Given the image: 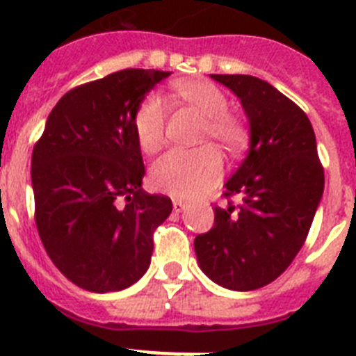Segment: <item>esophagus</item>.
Listing matches in <instances>:
<instances>
[{"mask_svg": "<svg viewBox=\"0 0 356 356\" xmlns=\"http://www.w3.org/2000/svg\"><path fill=\"white\" fill-rule=\"evenodd\" d=\"M185 209H187V203H185V201H181V200H175V201H172V210H175L176 213L184 212Z\"/></svg>", "mask_w": 356, "mask_h": 356, "instance_id": "esophagus-1", "label": "esophagus"}]
</instances>
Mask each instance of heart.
I'll return each mask as SVG.
<instances>
[{"label":"heart","instance_id":"1","mask_svg":"<svg viewBox=\"0 0 356 356\" xmlns=\"http://www.w3.org/2000/svg\"><path fill=\"white\" fill-rule=\"evenodd\" d=\"M175 90L181 102L205 118L203 137H210L229 151L241 149L248 140L246 127L228 112V97L210 81H180ZM168 106L163 97L151 92L137 106L134 130L140 149L153 153L163 140ZM222 175L221 156L212 146L197 149H171L151 168L153 187L169 196L191 200L212 188Z\"/></svg>","mask_w":356,"mask_h":356}]
</instances>
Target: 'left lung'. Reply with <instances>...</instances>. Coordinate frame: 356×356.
Masks as SVG:
<instances>
[{
    "label": "left lung",
    "mask_w": 356,
    "mask_h": 356,
    "mask_svg": "<svg viewBox=\"0 0 356 356\" xmlns=\"http://www.w3.org/2000/svg\"><path fill=\"white\" fill-rule=\"evenodd\" d=\"M241 99L250 149L225 184L238 196L213 209V228L194 238L197 264L229 291L271 284L300 253L325 191V171L307 114L250 74H210Z\"/></svg>",
    "instance_id": "left-lung-1"
}]
</instances>
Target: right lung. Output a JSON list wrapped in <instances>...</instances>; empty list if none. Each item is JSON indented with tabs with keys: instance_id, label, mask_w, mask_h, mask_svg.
Here are the masks:
<instances>
[{
	"instance_id": "1",
	"label": "right lung",
	"mask_w": 356,
	"mask_h": 356,
	"mask_svg": "<svg viewBox=\"0 0 356 356\" xmlns=\"http://www.w3.org/2000/svg\"><path fill=\"white\" fill-rule=\"evenodd\" d=\"M169 74L124 69L69 90L33 147L40 241L58 271L85 291L105 294L139 282L153 232L172 210L168 196L140 187L146 171L134 130L137 106Z\"/></svg>"
}]
</instances>
